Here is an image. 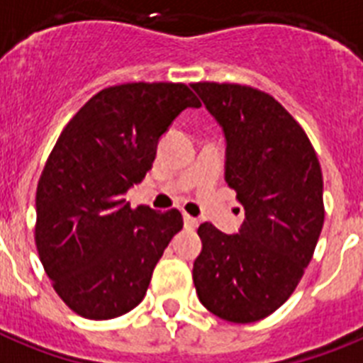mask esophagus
I'll list each match as a JSON object with an SVG mask.
<instances>
[{"label": "esophagus", "mask_w": 363, "mask_h": 363, "mask_svg": "<svg viewBox=\"0 0 363 363\" xmlns=\"http://www.w3.org/2000/svg\"><path fill=\"white\" fill-rule=\"evenodd\" d=\"M184 224H185V228H187V230H194L196 226H199V218H194V217H191V215L185 213L184 215Z\"/></svg>", "instance_id": "1"}]
</instances>
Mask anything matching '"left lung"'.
<instances>
[{
  "mask_svg": "<svg viewBox=\"0 0 363 363\" xmlns=\"http://www.w3.org/2000/svg\"><path fill=\"white\" fill-rule=\"evenodd\" d=\"M226 137V184L245 208L239 233L200 224L193 282L230 323H254L291 296L325 223L321 164L306 131L271 94L238 83H191Z\"/></svg>",
  "mask_w": 363,
  "mask_h": 363,
  "instance_id": "obj_1",
  "label": "left lung"
}]
</instances>
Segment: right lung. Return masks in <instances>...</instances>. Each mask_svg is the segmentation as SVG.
<instances>
[{
    "instance_id": "obj_1",
    "label": "right lung",
    "mask_w": 363,
    "mask_h": 363,
    "mask_svg": "<svg viewBox=\"0 0 363 363\" xmlns=\"http://www.w3.org/2000/svg\"><path fill=\"white\" fill-rule=\"evenodd\" d=\"M187 107L184 83H124L94 94L72 116L37 185L35 242L55 293L94 321L133 310L184 228L178 209L131 208L124 194L152 169L157 140Z\"/></svg>"
}]
</instances>
